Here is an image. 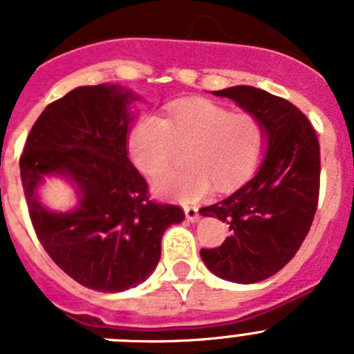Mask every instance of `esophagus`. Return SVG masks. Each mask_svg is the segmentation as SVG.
<instances>
[{
	"label": "esophagus",
	"instance_id": "obj_1",
	"mask_svg": "<svg viewBox=\"0 0 354 354\" xmlns=\"http://www.w3.org/2000/svg\"><path fill=\"white\" fill-rule=\"evenodd\" d=\"M184 214H186L187 221L198 220V209H196L195 205H187V207H184Z\"/></svg>",
	"mask_w": 354,
	"mask_h": 354
}]
</instances>
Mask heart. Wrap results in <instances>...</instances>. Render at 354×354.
Listing matches in <instances>:
<instances>
[{"mask_svg": "<svg viewBox=\"0 0 354 354\" xmlns=\"http://www.w3.org/2000/svg\"><path fill=\"white\" fill-rule=\"evenodd\" d=\"M177 147L186 149L187 168L161 175L154 183L159 196L195 202L211 192L241 186L261 167L268 131L255 115L232 113L218 102L195 99L170 106L165 118L147 115L127 136V156L145 177L168 168Z\"/></svg>", "mask_w": 354, "mask_h": 354, "instance_id": "b5f03b06", "label": "heart"}]
</instances>
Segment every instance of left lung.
<instances>
[{
  "instance_id": "obj_1",
  "label": "left lung",
  "mask_w": 354,
  "mask_h": 354,
  "mask_svg": "<svg viewBox=\"0 0 354 354\" xmlns=\"http://www.w3.org/2000/svg\"><path fill=\"white\" fill-rule=\"evenodd\" d=\"M212 93L255 115L268 131V149L245 186L200 209L230 228L223 245L202 248L200 257L216 277L255 283L282 270L310 230L321 175L317 134L296 106L266 90L239 84Z\"/></svg>"
}]
</instances>
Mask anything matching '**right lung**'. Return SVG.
<instances>
[{
    "mask_svg": "<svg viewBox=\"0 0 354 354\" xmlns=\"http://www.w3.org/2000/svg\"><path fill=\"white\" fill-rule=\"evenodd\" d=\"M131 90L80 86L51 102L31 127L19 161L37 237L56 266L77 283L122 292L145 282L161 259V237L180 223L179 205L156 204L127 158ZM48 176L67 178L78 195L71 212L39 202Z\"/></svg>",
    "mask_w": 354,
    "mask_h": 354,
    "instance_id": "right-lung-1",
    "label": "right lung"
}]
</instances>
